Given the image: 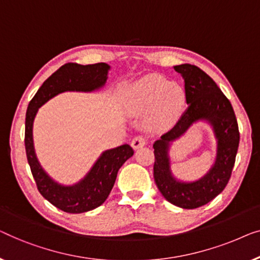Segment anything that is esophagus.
Returning a JSON list of instances; mask_svg holds the SVG:
<instances>
[{
  "mask_svg": "<svg viewBox=\"0 0 260 260\" xmlns=\"http://www.w3.org/2000/svg\"><path fill=\"white\" fill-rule=\"evenodd\" d=\"M146 142H147V141H146V139L144 137H141V135H138V137H135L133 140H132L131 145L134 149H139V148L144 147V146L146 145Z\"/></svg>",
  "mask_w": 260,
  "mask_h": 260,
  "instance_id": "1",
  "label": "esophagus"
}]
</instances>
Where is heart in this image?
<instances>
[{
    "mask_svg": "<svg viewBox=\"0 0 260 260\" xmlns=\"http://www.w3.org/2000/svg\"><path fill=\"white\" fill-rule=\"evenodd\" d=\"M132 105L138 112H152L155 126L170 127L177 121L185 106V90L177 82H168L158 75H147L129 90Z\"/></svg>",
    "mask_w": 260,
    "mask_h": 260,
    "instance_id": "obj_1",
    "label": "heart"
}]
</instances>
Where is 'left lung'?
<instances>
[{"label":"left lung","mask_w":260,"mask_h":260,"mask_svg":"<svg viewBox=\"0 0 260 260\" xmlns=\"http://www.w3.org/2000/svg\"><path fill=\"white\" fill-rule=\"evenodd\" d=\"M173 68L184 79L187 109L173 128L153 144L154 181L167 202L193 210L213 200L228 185L238 151L239 131L231 102L206 73L188 63ZM199 121L207 122L214 131L217 140L215 164L198 181H179L170 170V145Z\"/></svg>","instance_id":"obj_1"}]
</instances>
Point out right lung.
I'll return each mask as SVG.
<instances>
[{
	"label": "right lung",
	"mask_w": 260,
	"mask_h": 260,
	"mask_svg": "<svg viewBox=\"0 0 260 260\" xmlns=\"http://www.w3.org/2000/svg\"><path fill=\"white\" fill-rule=\"evenodd\" d=\"M109 69L111 66L105 62L87 66L66 63L43 82L29 102L25 113V153L36 186L43 198L67 213H83L104 204L114 186L120 167L134 154V151L127 144L107 149L101 153L81 180L73 185H62L43 170L36 156L32 140L34 119L39 108L57 94L90 93L104 88Z\"/></svg>",
	"instance_id": "1"
}]
</instances>
